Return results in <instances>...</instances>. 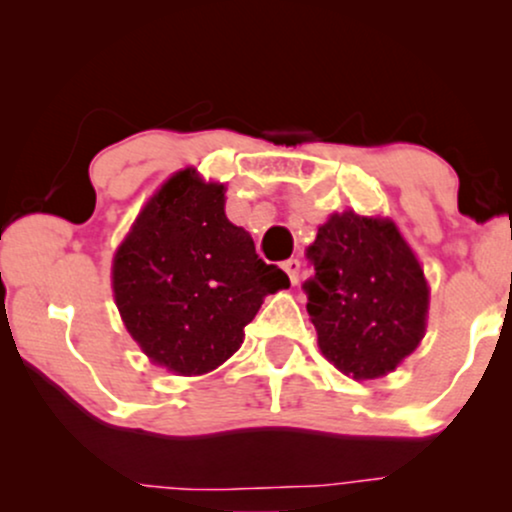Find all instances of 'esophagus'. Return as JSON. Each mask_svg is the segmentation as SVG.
Instances as JSON below:
<instances>
[{
	"label": "esophagus",
	"instance_id": "34e87169",
	"mask_svg": "<svg viewBox=\"0 0 512 512\" xmlns=\"http://www.w3.org/2000/svg\"><path fill=\"white\" fill-rule=\"evenodd\" d=\"M284 272L289 274L291 284H298L301 281V260L298 257H291V260L284 262Z\"/></svg>",
	"mask_w": 512,
	"mask_h": 512
}]
</instances>
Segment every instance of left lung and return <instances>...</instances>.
Instances as JSON below:
<instances>
[{
	"label": "left lung",
	"mask_w": 512,
	"mask_h": 512,
	"mask_svg": "<svg viewBox=\"0 0 512 512\" xmlns=\"http://www.w3.org/2000/svg\"><path fill=\"white\" fill-rule=\"evenodd\" d=\"M315 274L303 284L322 354L358 380L397 368L424 337V269L395 223L334 214L305 250Z\"/></svg>",
	"instance_id": "1"
}]
</instances>
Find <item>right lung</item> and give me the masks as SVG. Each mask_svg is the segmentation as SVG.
Listing matches in <instances>:
<instances>
[{"mask_svg":"<svg viewBox=\"0 0 512 512\" xmlns=\"http://www.w3.org/2000/svg\"><path fill=\"white\" fill-rule=\"evenodd\" d=\"M291 281L223 211V185L180 170L146 204L113 262L129 334L158 366L202 375L243 344L264 296Z\"/></svg>","mask_w":512,"mask_h":512,"instance_id":"add662e5","label":"right lung"}]
</instances>
